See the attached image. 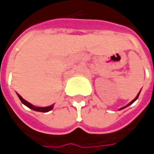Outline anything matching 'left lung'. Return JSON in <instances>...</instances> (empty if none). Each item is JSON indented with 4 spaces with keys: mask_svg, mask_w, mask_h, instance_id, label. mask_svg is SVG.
<instances>
[{
    "mask_svg": "<svg viewBox=\"0 0 154 154\" xmlns=\"http://www.w3.org/2000/svg\"><path fill=\"white\" fill-rule=\"evenodd\" d=\"M139 94H140V92H139V93H138V94H137V96H136V98H135V99L133 100H132V101H131V102H130V103L128 104V106H124V107L121 108V109H120V110H122V109H123V108L127 107V106H130V105H131V104H132V103H133V102H134V101H135L136 100H137V98H138V95H139Z\"/></svg>",
    "mask_w": 154,
    "mask_h": 154,
    "instance_id": "1",
    "label": "left lung"
}]
</instances>
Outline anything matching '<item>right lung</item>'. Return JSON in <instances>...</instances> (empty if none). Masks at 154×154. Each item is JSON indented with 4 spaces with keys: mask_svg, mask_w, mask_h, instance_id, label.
I'll return each mask as SVG.
<instances>
[{
    "mask_svg": "<svg viewBox=\"0 0 154 154\" xmlns=\"http://www.w3.org/2000/svg\"><path fill=\"white\" fill-rule=\"evenodd\" d=\"M17 95H18L19 99L21 100V101H22V103L24 104L25 106H26L27 107L31 108V109H32V110H34V111H40V112H48V111H51V110L53 109V107H54V105H52V106H47V107H36V106H32V105L29 103V102H27V101L25 100L24 99H22V97L20 95L17 94Z\"/></svg>",
    "mask_w": 154,
    "mask_h": 154,
    "instance_id": "add662e5",
    "label": "right lung"
}]
</instances>
